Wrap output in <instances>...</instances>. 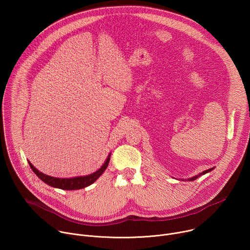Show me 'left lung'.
I'll use <instances>...</instances> for the list:
<instances>
[{"label":"left lung","mask_w":250,"mask_h":250,"mask_svg":"<svg viewBox=\"0 0 250 250\" xmlns=\"http://www.w3.org/2000/svg\"><path fill=\"white\" fill-rule=\"evenodd\" d=\"M215 169V167H212V168H209V169H208V170H205V171H203L202 173H200V174H198V175H195V176H193V177H191V178H188V179H185V181H194V180H196L197 178H199L200 176H202V175H205L206 173H208V172H210L211 170H213ZM183 181H184V179H182Z\"/></svg>","instance_id":"obj_1"}]
</instances>
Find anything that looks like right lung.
Listing matches in <instances>:
<instances>
[{
  "mask_svg": "<svg viewBox=\"0 0 250 250\" xmlns=\"http://www.w3.org/2000/svg\"><path fill=\"white\" fill-rule=\"evenodd\" d=\"M110 157H111V153H109L108 157H106V159L104 162V164L102 165V167L100 169H98L96 172L89 174V175H85V176H77V177H71V178H57V177L48 176L46 174H43L40 170H38L28 160L27 161H28V164H29L31 170L35 174H37V176L39 178H41V180L43 181L45 184H47L51 187H54V188L61 189V190L72 191V190L83 189V188H86V187L92 185L98 179V178L104 172L106 167H108L109 162H110Z\"/></svg>",
  "mask_w": 250,
  "mask_h": 250,
  "instance_id": "1",
  "label": "right lung"
}]
</instances>
